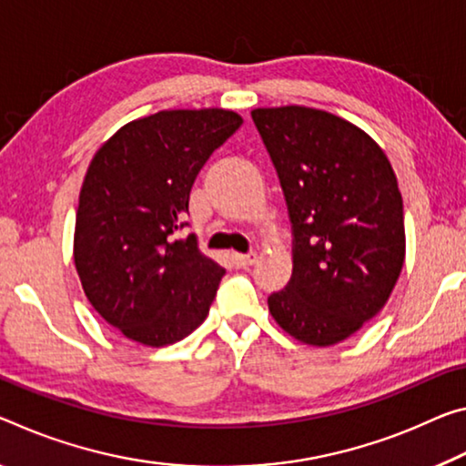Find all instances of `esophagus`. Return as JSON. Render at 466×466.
Masks as SVG:
<instances>
[{"mask_svg": "<svg viewBox=\"0 0 466 466\" xmlns=\"http://www.w3.org/2000/svg\"><path fill=\"white\" fill-rule=\"evenodd\" d=\"M257 261V253H247V255H240V253H232V263L234 268H248V265H253Z\"/></svg>", "mask_w": 466, "mask_h": 466, "instance_id": "obj_1", "label": "esophagus"}]
</instances>
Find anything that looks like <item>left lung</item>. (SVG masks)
<instances>
[{"mask_svg":"<svg viewBox=\"0 0 466 466\" xmlns=\"http://www.w3.org/2000/svg\"><path fill=\"white\" fill-rule=\"evenodd\" d=\"M292 224V278L268 299L299 342L331 346L378 315L404 263V213L386 153L321 109L250 112Z\"/></svg>","mask_w":466,"mask_h":466,"instance_id":"left-lung-1","label":"left lung"}]
</instances>
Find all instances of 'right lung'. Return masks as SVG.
Masks as SVG:
<instances>
[{"instance_id": "1", "label": "right lung", "mask_w": 466, "mask_h": 466, "mask_svg": "<svg viewBox=\"0 0 466 466\" xmlns=\"http://www.w3.org/2000/svg\"><path fill=\"white\" fill-rule=\"evenodd\" d=\"M240 124L230 109H166L122 127L86 169L74 265L95 311L138 344L178 342L209 313L226 269L195 234H174L197 174Z\"/></svg>"}]
</instances>
